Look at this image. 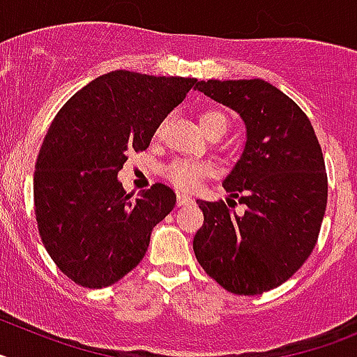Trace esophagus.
<instances>
[{
    "mask_svg": "<svg viewBox=\"0 0 357 357\" xmlns=\"http://www.w3.org/2000/svg\"><path fill=\"white\" fill-rule=\"evenodd\" d=\"M189 204H193V198L189 197V195H178V197H176V206L178 207L189 206Z\"/></svg>",
    "mask_w": 357,
    "mask_h": 357,
    "instance_id": "34e87169",
    "label": "esophagus"
}]
</instances>
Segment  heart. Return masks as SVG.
I'll use <instances>...</instances> for the list:
<instances>
[{"label":"heart","mask_w":357,"mask_h":357,"mask_svg":"<svg viewBox=\"0 0 357 357\" xmlns=\"http://www.w3.org/2000/svg\"><path fill=\"white\" fill-rule=\"evenodd\" d=\"M200 125L204 132L214 127L227 128V116L220 110H207L202 114ZM207 173H209V166L189 162V160H175L166 168V176L181 189H195L200 184L202 176H206Z\"/></svg>","instance_id":"obj_1"}]
</instances>
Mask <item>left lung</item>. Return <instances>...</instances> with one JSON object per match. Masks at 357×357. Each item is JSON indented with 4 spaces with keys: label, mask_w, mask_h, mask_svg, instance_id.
<instances>
[{
    "label": "left lung",
    "mask_w": 357,
    "mask_h": 357,
    "mask_svg": "<svg viewBox=\"0 0 357 357\" xmlns=\"http://www.w3.org/2000/svg\"><path fill=\"white\" fill-rule=\"evenodd\" d=\"M197 89L245 125L241 155L222 184L247 209L238 214L223 202L197 200L204 225L195 255L227 291L261 295L286 282L313 252L327 206L321 148L301 107L261 78L202 80Z\"/></svg>",
    "instance_id": "left-lung-1"
}]
</instances>
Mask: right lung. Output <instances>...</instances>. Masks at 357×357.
Returning <instances> with one entry per match:
<instances>
[{"instance_id":"1","label":"right lung","mask_w":357,"mask_h":357,"mask_svg":"<svg viewBox=\"0 0 357 357\" xmlns=\"http://www.w3.org/2000/svg\"><path fill=\"white\" fill-rule=\"evenodd\" d=\"M197 78L116 69L68 100L40 146L33 200L44 247L84 288H107L144 257L176 197L155 184L132 200L118 178L128 151L146 150Z\"/></svg>"}]
</instances>
